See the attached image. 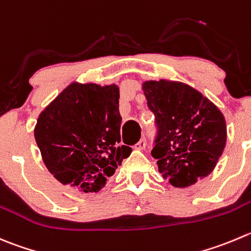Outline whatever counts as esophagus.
<instances>
[{
  "instance_id": "obj_1",
  "label": "esophagus",
  "mask_w": 251,
  "mask_h": 251,
  "mask_svg": "<svg viewBox=\"0 0 251 251\" xmlns=\"http://www.w3.org/2000/svg\"><path fill=\"white\" fill-rule=\"evenodd\" d=\"M145 147H146V140L145 138H141V140L138 141L135 146H133V150L141 151V150H145Z\"/></svg>"
}]
</instances>
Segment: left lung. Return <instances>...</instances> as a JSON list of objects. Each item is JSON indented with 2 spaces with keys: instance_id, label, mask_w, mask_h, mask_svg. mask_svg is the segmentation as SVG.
Instances as JSON below:
<instances>
[{
  "instance_id": "left-lung-1",
  "label": "left lung",
  "mask_w": 251,
  "mask_h": 251,
  "mask_svg": "<svg viewBox=\"0 0 251 251\" xmlns=\"http://www.w3.org/2000/svg\"><path fill=\"white\" fill-rule=\"evenodd\" d=\"M147 105L158 127L152 157L175 187H187L207 176L222 155L227 126L220 109L181 82L146 81Z\"/></svg>"
}]
</instances>
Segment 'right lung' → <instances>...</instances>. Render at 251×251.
<instances>
[{
	"instance_id": "right-lung-1",
	"label": "right lung",
	"mask_w": 251,
	"mask_h": 251,
	"mask_svg": "<svg viewBox=\"0 0 251 251\" xmlns=\"http://www.w3.org/2000/svg\"><path fill=\"white\" fill-rule=\"evenodd\" d=\"M116 84L72 82L39 115L36 145L49 172L64 185L98 193L132 152L120 146Z\"/></svg>"
}]
</instances>
